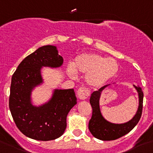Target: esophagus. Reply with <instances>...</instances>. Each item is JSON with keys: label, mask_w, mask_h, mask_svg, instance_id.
I'll return each mask as SVG.
<instances>
[{"label": "esophagus", "mask_w": 153, "mask_h": 153, "mask_svg": "<svg viewBox=\"0 0 153 153\" xmlns=\"http://www.w3.org/2000/svg\"><path fill=\"white\" fill-rule=\"evenodd\" d=\"M77 94L79 99L85 100L89 96L90 91H88V88H85V87H81L77 91Z\"/></svg>", "instance_id": "esophagus-1"}]
</instances>
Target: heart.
Masks as SVG:
<instances>
[{"label": "heart", "instance_id": "obj_1", "mask_svg": "<svg viewBox=\"0 0 153 153\" xmlns=\"http://www.w3.org/2000/svg\"><path fill=\"white\" fill-rule=\"evenodd\" d=\"M119 71L116 60L106 58L97 53H82L76 56L74 65L67 66V72L72 78H76L77 72L86 74L85 80L92 87H99L116 76Z\"/></svg>", "mask_w": 153, "mask_h": 153}]
</instances>
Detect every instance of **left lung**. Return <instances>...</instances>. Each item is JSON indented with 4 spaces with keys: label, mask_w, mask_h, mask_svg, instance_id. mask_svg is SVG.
<instances>
[{
    "label": "left lung",
    "mask_w": 153,
    "mask_h": 153,
    "mask_svg": "<svg viewBox=\"0 0 153 153\" xmlns=\"http://www.w3.org/2000/svg\"><path fill=\"white\" fill-rule=\"evenodd\" d=\"M113 84H115V82ZM110 84L94 91L90 97V104L92 107V116L88 123V129L95 138L101 140H113L127 134L136 126L142 114L143 93L139 85H134L138 94V107L136 113L131 120L125 123L117 124L107 121L103 116L100 108V98L103 91Z\"/></svg>",
    "instance_id": "8db88e82"
}]
</instances>
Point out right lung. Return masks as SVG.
I'll use <instances>...</instances> for the list:
<instances>
[{
	"instance_id": "obj_1",
	"label": "right lung",
	"mask_w": 153,
	"mask_h": 153,
	"mask_svg": "<svg viewBox=\"0 0 153 153\" xmlns=\"http://www.w3.org/2000/svg\"><path fill=\"white\" fill-rule=\"evenodd\" d=\"M63 62L56 46H43L27 56L13 75L9 107L17 128L27 137L52 140L66 129L68 113L77 103L73 88H55L50 98L40 105L32 100V91L44 83L43 68H60Z\"/></svg>"
}]
</instances>
